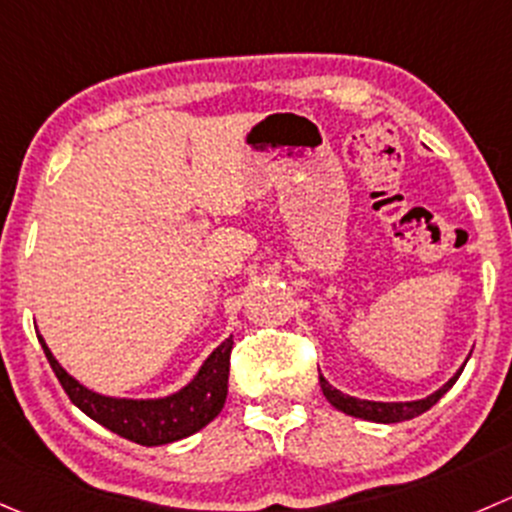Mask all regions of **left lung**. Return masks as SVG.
I'll return each mask as SVG.
<instances>
[{
  "mask_svg": "<svg viewBox=\"0 0 512 512\" xmlns=\"http://www.w3.org/2000/svg\"><path fill=\"white\" fill-rule=\"evenodd\" d=\"M463 367L445 382L443 388L435 390L433 395L423 400H410V403H375V400H360V398H352V395L340 393L337 388H332L330 382L320 375V388L322 395L327 398V403L335 405L337 410H342L345 415H352V418H362V420H370V423H403V420H413L418 415H423L425 410L433 408L445 393L455 385V380L460 377Z\"/></svg>",
  "mask_w": 512,
  "mask_h": 512,
  "instance_id": "8db88e82",
  "label": "left lung"
}]
</instances>
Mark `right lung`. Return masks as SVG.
Segmentation results:
<instances>
[{"instance_id": "add662e5", "label": "right lung", "mask_w": 512, "mask_h": 512, "mask_svg": "<svg viewBox=\"0 0 512 512\" xmlns=\"http://www.w3.org/2000/svg\"><path fill=\"white\" fill-rule=\"evenodd\" d=\"M37 337L69 400L84 415H89L94 423L104 425L107 430L117 433L119 438H127L137 445L152 448V445H167L175 443V440L190 438L192 433L212 423L220 415V410L225 408L232 337H227L220 347L212 350V355L202 362L197 375L187 382L185 388L167 395V398L155 400L109 398V395H99L94 390L84 388L82 382L74 380L59 365L44 337Z\"/></svg>"}]
</instances>
